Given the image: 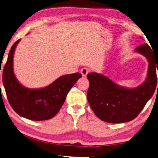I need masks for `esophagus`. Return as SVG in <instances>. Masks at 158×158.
I'll use <instances>...</instances> for the list:
<instances>
[{
    "instance_id": "34e87169",
    "label": "esophagus",
    "mask_w": 158,
    "mask_h": 158,
    "mask_svg": "<svg viewBox=\"0 0 158 158\" xmlns=\"http://www.w3.org/2000/svg\"><path fill=\"white\" fill-rule=\"evenodd\" d=\"M81 73L82 74V76L83 77H86L87 73H89V69H87V68H83L81 70Z\"/></svg>"
}]
</instances>
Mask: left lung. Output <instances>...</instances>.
<instances>
[{"label": "left lung", "mask_w": 158, "mask_h": 158, "mask_svg": "<svg viewBox=\"0 0 158 158\" xmlns=\"http://www.w3.org/2000/svg\"><path fill=\"white\" fill-rule=\"evenodd\" d=\"M134 51L144 56L148 62L146 78L139 86L133 88L121 86L98 73L87 75L89 82L87 101L95 115L105 122L118 123L134 119L155 93L158 56H155L148 44Z\"/></svg>", "instance_id": "1"}]
</instances>
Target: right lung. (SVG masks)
Here are the masks:
<instances>
[{"instance_id": "1", "label": "right lung", "mask_w": 158, "mask_h": 158, "mask_svg": "<svg viewBox=\"0 0 158 158\" xmlns=\"http://www.w3.org/2000/svg\"><path fill=\"white\" fill-rule=\"evenodd\" d=\"M20 40L10 50L3 72V83L9 103L15 112L33 121L48 120L59 112L71 87L82 75H64L41 88H27L16 78L13 71L14 52Z\"/></svg>"}]
</instances>
